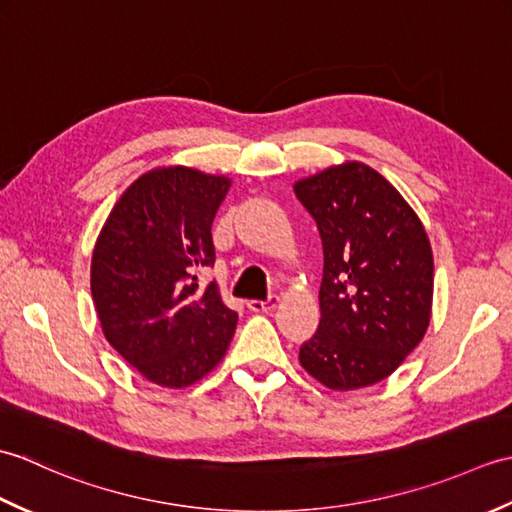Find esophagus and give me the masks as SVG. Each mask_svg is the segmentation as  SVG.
I'll return each instance as SVG.
<instances>
[{"label": "esophagus", "mask_w": 512, "mask_h": 512, "mask_svg": "<svg viewBox=\"0 0 512 512\" xmlns=\"http://www.w3.org/2000/svg\"><path fill=\"white\" fill-rule=\"evenodd\" d=\"M277 297H268L266 301H259V299H250V301H246V308L250 310V312H270V310H275L277 308Z\"/></svg>", "instance_id": "esophagus-1"}]
</instances>
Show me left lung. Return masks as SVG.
Listing matches in <instances>:
<instances>
[{
    "label": "left lung",
    "instance_id": "left-lung-1",
    "mask_svg": "<svg viewBox=\"0 0 512 512\" xmlns=\"http://www.w3.org/2000/svg\"><path fill=\"white\" fill-rule=\"evenodd\" d=\"M323 244L321 321L299 347L310 376L336 391L369 387L427 332L433 299L429 237L402 195L361 162L295 184Z\"/></svg>",
    "mask_w": 512,
    "mask_h": 512
}]
</instances>
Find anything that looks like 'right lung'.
<instances>
[{
  "mask_svg": "<svg viewBox=\"0 0 512 512\" xmlns=\"http://www.w3.org/2000/svg\"><path fill=\"white\" fill-rule=\"evenodd\" d=\"M231 182L187 167L154 169L116 202L92 255L105 339L147 380L187 387L222 361L237 312L200 288L215 264L213 217Z\"/></svg>",
  "mask_w": 512,
  "mask_h": 512,
  "instance_id": "add662e5",
  "label": "right lung"
}]
</instances>
